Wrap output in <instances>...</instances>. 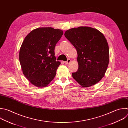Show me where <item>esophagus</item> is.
<instances>
[{"label": "esophagus", "instance_id": "1", "mask_svg": "<svg viewBox=\"0 0 128 128\" xmlns=\"http://www.w3.org/2000/svg\"><path fill=\"white\" fill-rule=\"evenodd\" d=\"M70 62H71V60H70V59H68V60H67V61L64 62V63L66 64H68L70 63Z\"/></svg>", "mask_w": 128, "mask_h": 128}]
</instances>
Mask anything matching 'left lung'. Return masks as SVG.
Returning a JSON list of instances; mask_svg holds the SVG:
<instances>
[{
    "mask_svg": "<svg viewBox=\"0 0 128 128\" xmlns=\"http://www.w3.org/2000/svg\"><path fill=\"white\" fill-rule=\"evenodd\" d=\"M65 36L76 49L78 69L73 78L82 87L98 83L104 76L109 60V48L104 35L98 30L79 26L66 30Z\"/></svg>",
    "mask_w": 128,
    "mask_h": 128,
    "instance_id": "left-lung-1",
    "label": "left lung"
}]
</instances>
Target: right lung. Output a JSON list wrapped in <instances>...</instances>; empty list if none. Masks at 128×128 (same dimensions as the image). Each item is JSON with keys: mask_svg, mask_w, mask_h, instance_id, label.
Here are the masks:
<instances>
[{"mask_svg": "<svg viewBox=\"0 0 128 128\" xmlns=\"http://www.w3.org/2000/svg\"><path fill=\"white\" fill-rule=\"evenodd\" d=\"M63 34L61 30L39 28L25 37L19 59L23 74L34 86L46 87L54 78L61 64L56 61L54 50Z\"/></svg>", "mask_w": 128, "mask_h": 128, "instance_id": "1", "label": "right lung"}]
</instances>
